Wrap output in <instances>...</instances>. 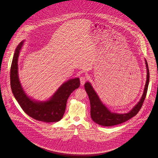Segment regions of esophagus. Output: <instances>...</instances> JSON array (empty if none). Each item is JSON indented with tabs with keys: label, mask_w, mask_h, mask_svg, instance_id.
Wrapping results in <instances>:
<instances>
[{
	"label": "esophagus",
	"mask_w": 158,
	"mask_h": 158,
	"mask_svg": "<svg viewBox=\"0 0 158 158\" xmlns=\"http://www.w3.org/2000/svg\"><path fill=\"white\" fill-rule=\"evenodd\" d=\"M80 80L81 85H83L85 83V82L86 81L87 78H86V77H81L80 78Z\"/></svg>",
	"instance_id": "34e87169"
}]
</instances>
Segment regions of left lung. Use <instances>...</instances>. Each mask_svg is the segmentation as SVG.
Here are the masks:
<instances>
[{"label": "left lung", "mask_w": 158, "mask_h": 158, "mask_svg": "<svg viewBox=\"0 0 158 158\" xmlns=\"http://www.w3.org/2000/svg\"><path fill=\"white\" fill-rule=\"evenodd\" d=\"M145 64L147 68V81L143 90V95L135 106L128 113L117 114L111 113L100 101L97 93L94 90L90 83L86 82L85 85V88L86 91L90 100V116L92 120L97 124L104 127H111L123 123L139 113L140 110L144 100L145 99L148 86L150 80V73L148 63L145 60Z\"/></svg>", "instance_id": "8db88e82"}]
</instances>
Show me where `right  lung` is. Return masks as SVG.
<instances>
[{"label": "right lung", "instance_id": "right-lung-1", "mask_svg": "<svg viewBox=\"0 0 158 158\" xmlns=\"http://www.w3.org/2000/svg\"><path fill=\"white\" fill-rule=\"evenodd\" d=\"M23 43L22 41L17 47L10 69L12 92L23 111L31 118L47 123L58 122L63 117L69 95L79 88L80 79L75 78L64 83L48 101L36 102L29 98L23 90L18 77V60Z\"/></svg>", "mask_w": 158, "mask_h": 158}]
</instances>
